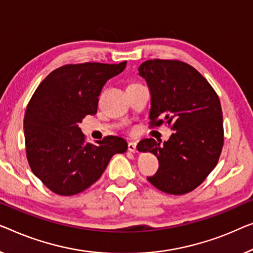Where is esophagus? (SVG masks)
Wrapping results in <instances>:
<instances>
[{
	"instance_id": "esophagus-1",
	"label": "esophagus",
	"mask_w": 253,
	"mask_h": 253,
	"mask_svg": "<svg viewBox=\"0 0 253 253\" xmlns=\"http://www.w3.org/2000/svg\"><path fill=\"white\" fill-rule=\"evenodd\" d=\"M136 142H129L128 143V150L130 151V152H136Z\"/></svg>"
}]
</instances>
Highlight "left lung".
<instances>
[{"label": "left lung", "instance_id": "1", "mask_svg": "<svg viewBox=\"0 0 253 253\" xmlns=\"http://www.w3.org/2000/svg\"><path fill=\"white\" fill-rule=\"evenodd\" d=\"M138 75L151 94V127L167 124V142L142 139L139 152L157 156L159 168L148 180L158 190L182 195L197 188L216 167L224 145L219 97L199 71L178 60L143 62Z\"/></svg>", "mask_w": 253, "mask_h": 253}]
</instances>
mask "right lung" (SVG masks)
<instances>
[{"label":"right lung","mask_w":253,"mask_h":253,"mask_svg":"<svg viewBox=\"0 0 253 253\" xmlns=\"http://www.w3.org/2000/svg\"><path fill=\"white\" fill-rule=\"evenodd\" d=\"M127 62L66 65L47 75L26 109L25 143L30 169L55 194L81 193L100 178L116 153L127 142L107 136L97 144L85 142L79 124L96 114L99 95L109 79Z\"/></svg>","instance_id":"right-lung-1"}]
</instances>
